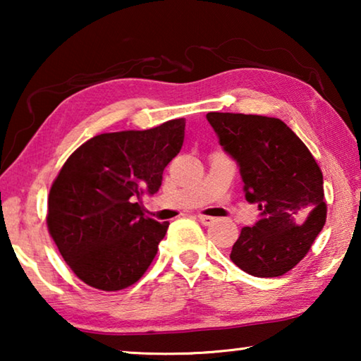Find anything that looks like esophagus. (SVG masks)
Listing matches in <instances>:
<instances>
[{
  "instance_id": "esophagus-1",
  "label": "esophagus",
  "mask_w": 361,
  "mask_h": 361,
  "mask_svg": "<svg viewBox=\"0 0 361 361\" xmlns=\"http://www.w3.org/2000/svg\"><path fill=\"white\" fill-rule=\"evenodd\" d=\"M197 218H199V221L202 223L204 226H209V224H212L213 221H215V218H212V216H207V215H199Z\"/></svg>"
}]
</instances>
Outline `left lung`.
<instances>
[{
    "instance_id": "obj_1",
    "label": "left lung",
    "mask_w": 361,
    "mask_h": 361,
    "mask_svg": "<svg viewBox=\"0 0 361 361\" xmlns=\"http://www.w3.org/2000/svg\"><path fill=\"white\" fill-rule=\"evenodd\" d=\"M219 145L239 166L245 199L259 219L242 228L231 259L255 277L291 271L326 221L323 175L299 137L277 118L209 113Z\"/></svg>"
}]
</instances>
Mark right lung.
<instances>
[{
  "mask_svg": "<svg viewBox=\"0 0 361 361\" xmlns=\"http://www.w3.org/2000/svg\"><path fill=\"white\" fill-rule=\"evenodd\" d=\"M185 119L148 130L102 133L66 159L47 199V229L78 279L118 291L142 279L169 223L145 216L185 140Z\"/></svg>",
  "mask_w": 361,
  "mask_h": 361,
  "instance_id": "obj_1",
  "label": "right lung"
}]
</instances>
